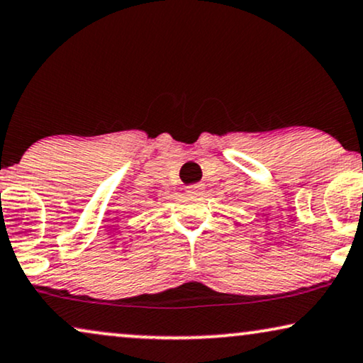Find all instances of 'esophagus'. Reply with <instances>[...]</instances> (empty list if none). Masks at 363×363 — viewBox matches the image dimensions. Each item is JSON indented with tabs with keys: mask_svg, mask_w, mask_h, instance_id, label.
<instances>
[{
	"mask_svg": "<svg viewBox=\"0 0 363 363\" xmlns=\"http://www.w3.org/2000/svg\"><path fill=\"white\" fill-rule=\"evenodd\" d=\"M203 190H205V186H203L201 183H195V185L186 186V191L191 193V195H200V193H203Z\"/></svg>",
	"mask_w": 363,
	"mask_h": 363,
	"instance_id": "esophagus-1",
	"label": "esophagus"
}]
</instances>
